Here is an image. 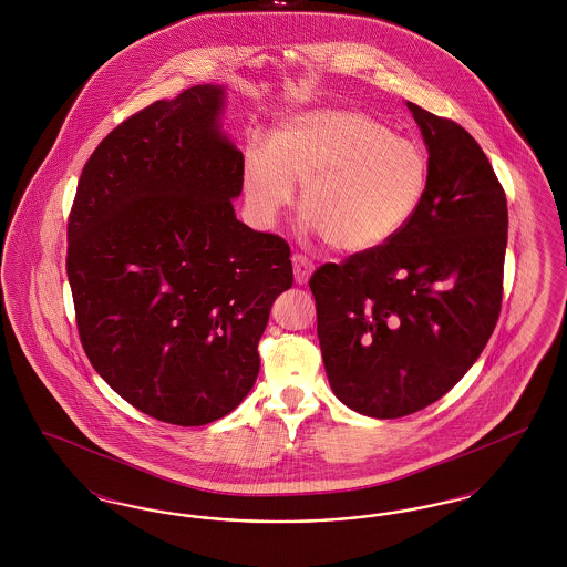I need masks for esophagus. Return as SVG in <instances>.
<instances>
[{
	"label": "esophagus",
	"instance_id": "obj_1",
	"mask_svg": "<svg viewBox=\"0 0 567 567\" xmlns=\"http://www.w3.org/2000/svg\"><path fill=\"white\" fill-rule=\"evenodd\" d=\"M312 271H315V264L306 255L296 252L293 255V274H296L297 285H306L308 278L312 276Z\"/></svg>",
	"mask_w": 567,
	"mask_h": 567
}]
</instances>
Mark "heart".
I'll return each mask as SVG.
<instances>
[{"instance_id": "obj_1", "label": "heart", "mask_w": 567, "mask_h": 567, "mask_svg": "<svg viewBox=\"0 0 567 567\" xmlns=\"http://www.w3.org/2000/svg\"><path fill=\"white\" fill-rule=\"evenodd\" d=\"M299 190L310 231L340 252H370L398 238L430 187L425 148L357 110H315L276 130L268 153L244 169L248 206L271 223Z\"/></svg>"}]
</instances>
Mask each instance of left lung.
Segmentation results:
<instances>
[{
    "mask_svg": "<svg viewBox=\"0 0 567 567\" xmlns=\"http://www.w3.org/2000/svg\"><path fill=\"white\" fill-rule=\"evenodd\" d=\"M430 148V187L404 231L312 274L324 372L338 400L400 419L446 395L502 310L508 206L478 142L408 102Z\"/></svg>",
    "mask_w": 567,
    "mask_h": 567,
    "instance_id": "1",
    "label": "left lung"
}]
</instances>
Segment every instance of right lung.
<instances>
[{"label":"right lung","mask_w":567,"mask_h":567,"mask_svg":"<svg viewBox=\"0 0 567 567\" xmlns=\"http://www.w3.org/2000/svg\"><path fill=\"white\" fill-rule=\"evenodd\" d=\"M197 84L110 132L82 167L65 270L82 349L140 412L181 427L229 414L259 374L291 248L234 215L243 153Z\"/></svg>","instance_id":"1"}]
</instances>
